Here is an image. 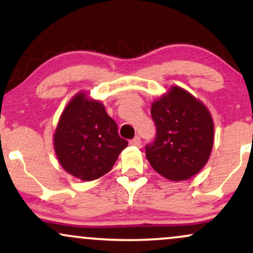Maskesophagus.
Here are the masks:
<instances>
[{
    "label": "esophagus",
    "instance_id": "1",
    "mask_svg": "<svg viewBox=\"0 0 253 253\" xmlns=\"http://www.w3.org/2000/svg\"><path fill=\"white\" fill-rule=\"evenodd\" d=\"M130 145H133V146H140L141 145V139L139 138V136H135V138H133L132 140L129 141Z\"/></svg>",
    "mask_w": 253,
    "mask_h": 253
}]
</instances>
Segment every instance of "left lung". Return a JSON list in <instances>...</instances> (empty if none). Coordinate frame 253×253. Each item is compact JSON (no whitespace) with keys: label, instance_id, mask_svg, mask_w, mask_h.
<instances>
[{"label":"left lung","instance_id":"8db88e82","mask_svg":"<svg viewBox=\"0 0 253 253\" xmlns=\"http://www.w3.org/2000/svg\"><path fill=\"white\" fill-rule=\"evenodd\" d=\"M151 115L157 127L146 157L155 171L170 181H185L202 170L214 143V123L201 101L172 85L153 101Z\"/></svg>","mask_w":253,"mask_h":253}]
</instances>
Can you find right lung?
Wrapping results in <instances>:
<instances>
[{
  "label": "right lung",
  "mask_w": 253,
  "mask_h": 253,
  "mask_svg": "<svg viewBox=\"0 0 253 253\" xmlns=\"http://www.w3.org/2000/svg\"><path fill=\"white\" fill-rule=\"evenodd\" d=\"M128 145L103 103L81 91L64 108L53 134L54 152L66 172L89 182L112 170Z\"/></svg>",
  "instance_id": "add662e5"
}]
</instances>
